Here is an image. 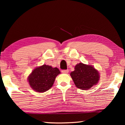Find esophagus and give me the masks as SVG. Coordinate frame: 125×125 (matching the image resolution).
Masks as SVG:
<instances>
[{
    "mask_svg": "<svg viewBox=\"0 0 125 125\" xmlns=\"http://www.w3.org/2000/svg\"><path fill=\"white\" fill-rule=\"evenodd\" d=\"M68 72H69V71L68 70V69L67 70H62V73L63 74H67L68 73Z\"/></svg>",
    "mask_w": 125,
    "mask_h": 125,
    "instance_id": "obj_1",
    "label": "esophagus"
}]
</instances>
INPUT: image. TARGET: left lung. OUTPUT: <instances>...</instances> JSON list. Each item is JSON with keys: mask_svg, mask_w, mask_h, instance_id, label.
<instances>
[{"mask_svg": "<svg viewBox=\"0 0 125 125\" xmlns=\"http://www.w3.org/2000/svg\"><path fill=\"white\" fill-rule=\"evenodd\" d=\"M74 69L70 75L78 88L88 90L99 82V73L92 65L79 63L75 65Z\"/></svg>", "mask_w": 125, "mask_h": 125, "instance_id": "obj_1", "label": "left lung"}]
</instances>
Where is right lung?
<instances>
[{
  "mask_svg": "<svg viewBox=\"0 0 125 125\" xmlns=\"http://www.w3.org/2000/svg\"><path fill=\"white\" fill-rule=\"evenodd\" d=\"M60 73L56 67L46 64L37 67L28 77L30 86L35 92H45L52 87L56 77Z\"/></svg>",
  "mask_w": 125,
  "mask_h": 125,
  "instance_id": "obj_1",
  "label": "right lung"
}]
</instances>
